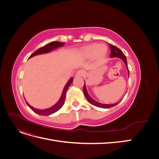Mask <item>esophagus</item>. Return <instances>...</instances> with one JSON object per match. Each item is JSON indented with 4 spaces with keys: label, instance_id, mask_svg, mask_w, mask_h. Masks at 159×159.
<instances>
[{
    "label": "esophagus",
    "instance_id": "1",
    "mask_svg": "<svg viewBox=\"0 0 159 159\" xmlns=\"http://www.w3.org/2000/svg\"><path fill=\"white\" fill-rule=\"evenodd\" d=\"M85 74V72L84 70H80L77 71V73L75 74V77H81V76H84Z\"/></svg>",
    "mask_w": 159,
    "mask_h": 159
}]
</instances>
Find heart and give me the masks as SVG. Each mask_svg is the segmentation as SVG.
<instances>
[{"label":"heart","instance_id":"obj_1","mask_svg":"<svg viewBox=\"0 0 159 159\" xmlns=\"http://www.w3.org/2000/svg\"><path fill=\"white\" fill-rule=\"evenodd\" d=\"M82 52L85 56L88 57L95 55L98 59H102L106 54L107 47L103 44L99 45L97 43H93L84 47L82 49Z\"/></svg>","mask_w":159,"mask_h":159}]
</instances>
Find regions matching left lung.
<instances>
[{"instance_id":"1","label":"left lung","mask_w":159,"mask_h":159,"mask_svg":"<svg viewBox=\"0 0 159 159\" xmlns=\"http://www.w3.org/2000/svg\"><path fill=\"white\" fill-rule=\"evenodd\" d=\"M109 46H110V49H111V53H110V57H120V58L122 59L125 64L127 68L128 69V73H129V70L128 68V66H127V58H126V56L123 54V52L120 50L118 48H117L116 46H115L113 44H109ZM84 95L85 96L86 99H88V102L91 103L92 105H95V106H97L98 107H101V108H110V107H112L115 106V105H117L119 102H117L116 103H114V104H102V103H100L96 102L94 99H93L91 98L90 96L89 95L87 89H86V87H85V84L84 83Z\"/></svg>"}]
</instances>
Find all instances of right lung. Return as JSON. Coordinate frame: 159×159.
I'll use <instances>...</instances> for the list:
<instances>
[{
	"mask_svg": "<svg viewBox=\"0 0 159 159\" xmlns=\"http://www.w3.org/2000/svg\"><path fill=\"white\" fill-rule=\"evenodd\" d=\"M65 44V42H56V41H54V42H52L49 44H46L44 46H42L41 48H40L39 49H38L36 51H35L33 53V54H31V56L29 57H32L33 56H34L36 55H38V54H44V53H47V52H49L51 50H54L56 48H58V47H61L63 46ZM72 81H73V78H71L69 81L67 83V84L66 85V86L64 88L63 90V92H62L61 96L60 99V100L57 102V103L56 104H55L54 106L48 108V109H37L32 107V106L28 104L26 102V104L28 105V106L34 112H35L36 113L38 114V115H50L52 113H54L56 111H57L62 106H63V105L64 103L65 102V99H66V91L68 90L69 86L71 85V84L72 83Z\"/></svg>",
	"mask_w": 159,
	"mask_h": 159,
	"instance_id": "right-lung-1",
	"label": "right lung"
}]
</instances>
